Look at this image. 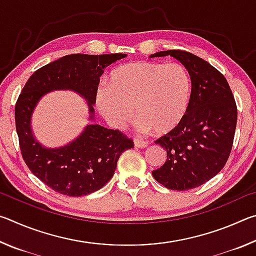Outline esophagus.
<instances>
[{
	"instance_id": "esophagus-1",
	"label": "esophagus",
	"mask_w": 256,
	"mask_h": 256,
	"mask_svg": "<svg viewBox=\"0 0 256 256\" xmlns=\"http://www.w3.org/2000/svg\"><path fill=\"white\" fill-rule=\"evenodd\" d=\"M134 146H136V148L144 149V148H146V146H148V142L141 141V140H134Z\"/></svg>"
}]
</instances>
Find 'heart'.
<instances>
[{
  "label": "heart",
  "instance_id": "1",
  "mask_svg": "<svg viewBox=\"0 0 256 256\" xmlns=\"http://www.w3.org/2000/svg\"><path fill=\"white\" fill-rule=\"evenodd\" d=\"M190 89L188 73L180 64L138 60L112 71L108 86H98L96 107L112 128H124L134 110L138 131L164 136L185 118Z\"/></svg>",
  "mask_w": 256,
  "mask_h": 256
}]
</instances>
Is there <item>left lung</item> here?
Here are the masks:
<instances>
[{
	"mask_svg": "<svg viewBox=\"0 0 256 256\" xmlns=\"http://www.w3.org/2000/svg\"><path fill=\"white\" fill-rule=\"evenodd\" d=\"M172 56L188 70L192 92L185 118L156 141L167 151L162 167L152 170L164 188L186 190L201 186L222 170L230 154L237 108L228 82L216 68L184 50H162L151 58Z\"/></svg>",
	"mask_w": 256,
	"mask_h": 256,
	"instance_id": "1",
	"label": "left lung"
}]
</instances>
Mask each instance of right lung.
Segmentation results:
<instances>
[{
  "instance_id": "right-lung-1",
  "label": "right lung",
  "mask_w": 256,
  "mask_h": 256,
  "mask_svg": "<svg viewBox=\"0 0 256 256\" xmlns=\"http://www.w3.org/2000/svg\"><path fill=\"white\" fill-rule=\"evenodd\" d=\"M126 54L63 56L29 78L16 104V128L20 150L30 172L55 192L84 196L100 190L114 175L120 156L133 141L118 130L90 123L74 140L58 148L42 146L32 128L34 110L40 99L55 90H71L84 99L90 122L104 68Z\"/></svg>"
}]
</instances>
